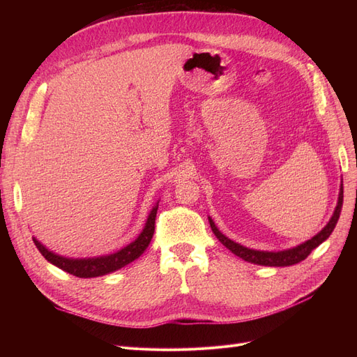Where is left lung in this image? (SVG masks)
<instances>
[{
    "label": "left lung",
    "mask_w": 357,
    "mask_h": 357,
    "mask_svg": "<svg viewBox=\"0 0 357 357\" xmlns=\"http://www.w3.org/2000/svg\"><path fill=\"white\" fill-rule=\"evenodd\" d=\"M342 198H344V192H342V188H341L340 198H338V205H337V208H335V213L332 215V219L329 220V223L316 236H312L311 240L305 241L304 244H301V245H298L295 248H290V250H284V252H277V253L275 252L252 250V248H247V247H243L240 244H236L232 240L226 238V236L218 228H215L214 222L210 218H208V220H210L211 231L214 232L215 236H218V240L225 247H228L234 255L244 259V261L252 262V264H257V265H264V266H290V265H295V264H299L301 261H304V259H307L308 255L312 250H314L316 247H319L323 241H325L326 238H329V235L335 229V225H337V222L340 219L341 208H342Z\"/></svg>",
    "instance_id": "left-lung-1"
}]
</instances>
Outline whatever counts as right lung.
<instances>
[{
	"label": "right lung",
	"instance_id": "right-lung-1",
	"mask_svg": "<svg viewBox=\"0 0 357 357\" xmlns=\"http://www.w3.org/2000/svg\"><path fill=\"white\" fill-rule=\"evenodd\" d=\"M156 213H158V205L152 211H150L144 229L138 235V238L134 243L123 247L122 250H119L109 256L91 257V259H70V257H63L49 252L47 248L41 243H38L36 238H32V241H34V244L37 245L38 252L45 256L50 264L63 269L66 273L80 278L100 277V275L113 273L116 269H121L122 266L131 264L137 257L143 255V252L149 247L150 241H152V236L155 232Z\"/></svg>",
	"mask_w": 357,
	"mask_h": 357
}]
</instances>
